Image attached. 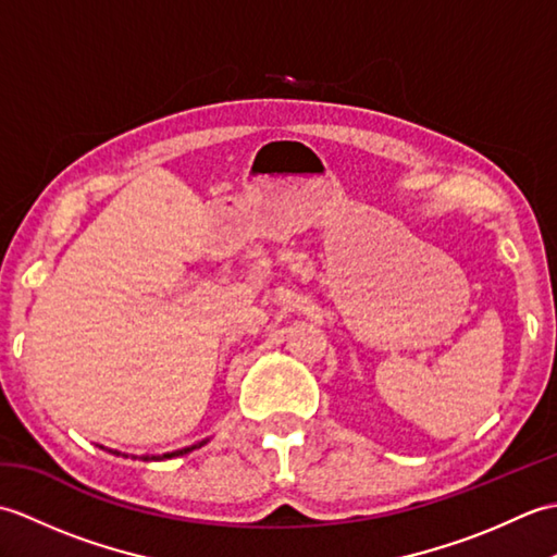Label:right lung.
<instances>
[{
  "instance_id": "right-lung-1",
  "label": "right lung",
  "mask_w": 557,
  "mask_h": 557,
  "mask_svg": "<svg viewBox=\"0 0 557 557\" xmlns=\"http://www.w3.org/2000/svg\"><path fill=\"white\" fill-rule=\"evenodd\" d=\"M208 443V437L206 441H200V443H196V445H188V447H182V449H174V453H164V455H140V459L144 461H158V459H172V457H182V455H186V453H194V449H198V447H203ZM102 447V445H100ZM104 449V447H102ZM112 455H122V457H132V459H136L138 455H124V453H120V449H110Z\"/></svg>"
}]
</instances>
